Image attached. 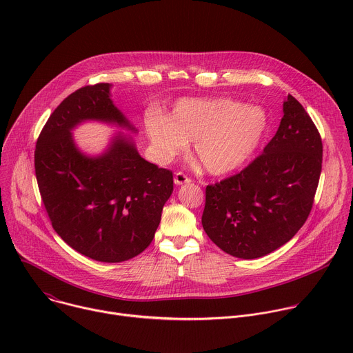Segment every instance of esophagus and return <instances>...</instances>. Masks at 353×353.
<instances>
[{"mask_svg": "<svg viewBox=\"0 0 353 353\" xmlns=\"http://www.w3.org/2000/svg\"><path fill=\"white\" fill-rule=\"evenodd\" d=\"M191 180H190V177H187L184 173H181V172H177L176 174H174V184L176 185H181V184H187V183H190Z\"/></svg>", "mask_w": 353, "mask_h": 353, "instance_id": "34e87169", "label": "esophagus"}]
</instances>
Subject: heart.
Here are the masks:
<instances>
[{
  "label": "heart",
  "instance_id": "heart-1",
  "mask_svg": "<svg viewBox=\"0 0 353 353\" xmlns=\"http://www.w3.org/2000/svg\"><path fill=\"white\" fill-rule=\"evenodd\" d=\"M270 117L261 106L239 100L181 99L170 116L150 113L145 130L162 162L184 152L194 141V157L210 174L222 176L243 168L263 143Z\"/></svg>",
  "mask_w": 353,
  "mask_h": 353
}]
</instances>
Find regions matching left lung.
Segmentation results:
<instances>
[{"label":"left lung","instance_id":"obj_1","mask_svg":"<svg viewBox=\"0 0 353 353\" xmlns=\"http://www.w3.org/2000/svg\"><path fill=\"white\" fill-rule=\"evenodd\" d=\"M323 142L313 120L288 94L264 152L240 173L208 185L203 228L225 253L267 256L305 225L321 174Z\"/></svg>","mask_w":353,"mask_h":353}]
</instances>
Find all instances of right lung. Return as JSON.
Masks as SVG:
<instances>
[{"mask_svg":"<svg viewBox=\"0 0 353 353\" xmlns=\"http://www.w3.org/2000/svg\"><path fill=\"white\" fill-rule=\"evenodd\" d=\"M110 83L78 89L43 127L34 170L43 204L59 236L102 263L127 261L152 241L173 192V174L145 161L131 135L117 132L100 155L83 154L72 130L85 121L135 127L116 108Z\"/></svg>","mask_w":353,"mask_h":353,"instance_id":"1","label":"right lung"}]
</instances>
